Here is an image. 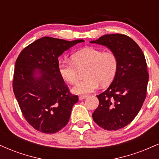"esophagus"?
Instances as JSON below:
<instances>
[{
  "instance_id": "obj_1",
  "label": "esophagus",
  "mask_w": 159,
  "mask_h": 159,
  "mask_svg": "<svg viewBox=\"0 0 159 159\" xmlns=\"http://www.w3.org/2000/svg\"><path fill=\"white\" fill-rule=\"evenodd\" d=\"M87 97V96H86V95H84V96H79V100H82V99H84V98H86Z\"/></svg>"
}]
</instances>
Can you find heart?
Masks as SVG:
<instances>
[{"mask_svg":"<svg viewBox=\"0 0 159 159\" xmlns=\"http://www.w3.org/2000/svg\"><path fill=\"white\" fill-rule=\"evenodd\" d=\"M72 61L63 60L59 63L58 70L61 77L69 84L77 81L78 69H85L86 79L78 82L72 88L73 93L87 95L102 87L109 85L117 71V58L114 53L103 52L93 48H86L75 52Z\"/></svg>","mask_w":159,"mask_h":159,"instance_id":"obj_1","label":"heart"}]
</instances>
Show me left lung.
<instances>
[{
  "label": "left lung",
  "instance_id": "1",
  "mask_svg": "<svg viewBox=\"0 0 159 159\" xmlns=\"http://www.w3.org/2000/svg\"><path fill=\"white\" fill-rule=\"evenodd\" d=\"M90 43L107 47L117 58L114 79L96 96L99 105L93 119L105 130H118L134 119L146 98L149 75L145 57L135 42L123 34H106Z\"/></svg>",
  "mask_w": 159,
  "mask_h": 159
}]
</instances>
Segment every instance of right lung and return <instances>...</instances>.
Here are the masks:
<instances>
[{"label":"right lung","mask_w":159,"mask_h":159,"mask_svg":"<svg viewBox=\"0 0 159 159\" xmlns=\"http://www.w3.org/2000/svg\"><path fill=\"white\" fill-rule=\"evenodd\" d=\"M83 39L44 36L24 48L16 62L13 92L24 117L36 130L53 134L68 123L78 97L69 93L58 57Z\"/></svg>","instance_id":"obj_1"}]
</instances>
